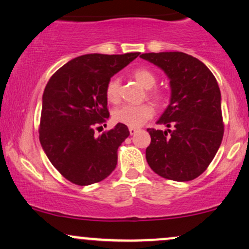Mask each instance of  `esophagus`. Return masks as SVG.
Wrapping results in <instances>:
<instances>
[{"instance_id": "34e87169", "label": "esophagus", "mask_w": 249, "mask_h": 249, "mask_svg": "<svg viewBox=\"0 0 249 249\" xmlns=\"http://www.w3.org/2000/svg\"><path fill=\"white\" fill-rule=\"evenodd\" d=\"M137 130H139V129H137V128H134V127H130V128H129V133H130V135H135V134L137 133Z\"/></svg>"}]
</instances>
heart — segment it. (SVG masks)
<instances>
[{
    "label": "heart",
    "instance_id": "b5f03b06",
    "mask_svg": "<svg viewBox=\"0 0 249 249\" xmlns=\"http://www.w3.org/2000/svg\"><path fill=\"white\" fill-rule=\"evenodd\" d=\"M131 76L135 78L141 87L150 90L155 87L156 82H157V77L151 70L146 68H137L135 69ZM105 96L106 99L109 103H118L120 99V81L119 78L113 77L110 78L108 83L106 84L105 89ZM150 97L152 99L159 101L161 99L160 92L152 91L150 93ZM153 107L149 104H143V105H122L114 109L113 112V120L118 124H122L128 125V127H141L144 122L153 115Z\"/></svg>",
    "mask_w": 249,
    "mask_h": 249
}]
</instances>
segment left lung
Returning a JSON list of instances; mask_svg holds the SVG:
<instances>
[{"mask_svg":"<svg viewBox=\"0 0 249 249\" xmlns=\"http://www.w3.org/2000/svg\"><path fill=\"white\" fill-rule=\"evenodd\" d=\"M170 79L171 99L157 121L165 131L149 128L145 157L165 179L190 181L213 161L224 135L222 97L216 78L203 62L182 52L141 55Z\"/></svg>","mask_w":249,"mask_h":249,"instance_id":"8db88e82","label":"left lung"}]
</instances>
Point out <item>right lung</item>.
<instances>
[{
	"mask_svg": "<svg viewBox=\"0 0 249 249\" xmlns=\"http://www.w3.org/2000/svg\"><path fill=\"white\" fill-rule=\"evenodd\" d=\"M140 53L85 54L52 76L42 94L39 139L52 165L70 182L88 186L106 179L118 164V149L129 136L125 124L96 135L108 119L106 84Z\"/></svg>",
	"mask_w": 249,
	"mask_h": 249,
	"instance_id": "obj_1",
	"label": "right lung"
}]
</instances>
